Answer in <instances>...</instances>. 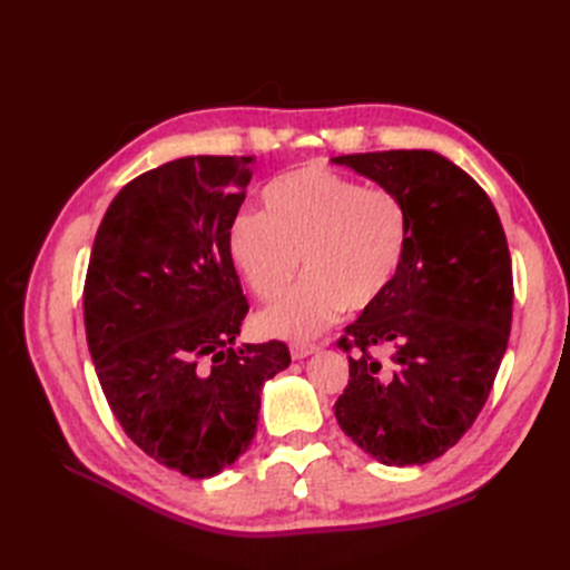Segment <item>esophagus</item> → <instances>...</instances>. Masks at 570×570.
<instances>
[{
  "label": "esophagus",
  "mask_w": 570,
  "mask_h": 570,
  "mask_svg": "<svg viewBox=\"0 0 570 570\" xmlns=\"http://www.w3.org/2000/svg\"><path fill=\"white\" fill-rule=\"evenodd\" d=\"M318 352V344H312V342H292L289 344V356L299 361V358H306Z\"/></svg>",
  "instance_id": "obj_1"
}]
</instances>
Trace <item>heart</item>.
<instances>
[{
	"instance_id": "heart-1",
	"label": "heart",
	"mask_w": 570,
	"mask_h": 570,
	"mask_svg": "<svg viewBox=\"0 0 570 570\" xmlns=\"http://www.w3.org/2000/svg\"><path fill=\"white\" fill-rule=\"evenodd\" d=\"M264 206L228 223L235 271L262 302L285 295L302 258L308 278L256 316L258 333L312 340L347 306L368 308L392 287L409 247L406 204L392 189L302 166L266 185Z\"/></svg>"
}]
</instances>
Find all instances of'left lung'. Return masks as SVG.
I'll return each instance as SVG.
<instances>
[{
	"instance_id": "obj_1",
	"label": "left lung",
	"mask_w": 570,
	"mask_h": 570,
	"mask_svg": "<svg viewBox=\"0 0 570 570\" xmlns=\"http://www.w3.org/2000/svg\"><path fill=\"white\" fill-rule=\"evenodd\" d=\"M406 204L409 247L385 295L344 327L350 383L333 411L344 435L385 465L442 456L473 425L511 331V256L490 197L430 149L331 159ZM393 350L387 370L370 356Z\"/></svg>"
}]
</instances>
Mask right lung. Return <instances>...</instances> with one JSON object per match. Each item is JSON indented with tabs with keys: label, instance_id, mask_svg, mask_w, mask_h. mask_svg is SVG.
<instances>
[{
	"label": "right lung",
	"instance_id": "right-lung-1",
	"mask_svg": "<svg viewBox=\"0 0 570 570\" xmlns=\"http://www.w3.org/2000/svg\"><path fill=\"white\" fill-rule=\"evenodd\" d=\"M254 157H183L130 180L97 230L82 314L126 435L187 478L228 469L254 440L283 342L239 344L249 304L228 256Z\"/></svg>",
	"mask_w": 570,
	"mask_h": 570
}]
</instances>
